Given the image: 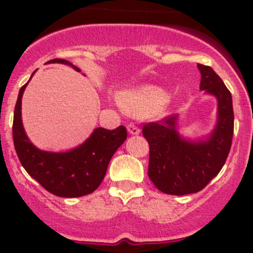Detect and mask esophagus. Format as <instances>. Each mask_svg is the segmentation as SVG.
I'll return each mask as SVG.
<instances>
[{
    "label": "esophagus",
    "mask_w": 253,
    "mask_h": 253,
    "mask_svg": "<svg viewBox=\"0 0 253 253\" xmlns=\"http://www.w3.org/2000/svg\"><path fill=\"white\" fill-rule=\"evenodd\" d=\"M127 131H128L129 134H139L141 129H139L138 127L136 126V125L128 124V125H127Z\"/></svg>",
    "instance_id": "34e87169"
}]
</instances>
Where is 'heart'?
Instances as JSON below:
<instances>
[{
  "label": "heart",
  "mask_w": 253,
  "mask_h": 253,
  "mask_svg": "<svg viewBox=\"0 0 253 253\" xmlns=\"http://www.w3.org/2000/svg\"><path fill=\"white\" fill-rule=\"evenodd\" d=\"M168 95L162 88L153 85L126 90L117 96L120 106L128 114L147 115L162 112L167 108Z\"/></svg>",
  "instance_id": "b5f03b06"
}]
</instances>
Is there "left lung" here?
I'll list each match as a JSON object with an SVG mask.
<instances>
[{
  "instance_id": "1",
  "label": "left lung",
  "mask_w": 253,
  "mask_h": 253,
  "mask_svg": "<svg viewBox=\"0 0 253 253\" xmlns=\"http://www.w3.org/2000/svg\"><path fill=\"white\" fill-rule=\"evenodd\" d=\"M201 90L218 100V121L205 141H187L176 131L177 115L143 125L149 144L148 176L168 195L183 196L203 190L221 170L231 148L234 110L231 93L209 66L200 65Z\"/></svg>"
}]
</instances>
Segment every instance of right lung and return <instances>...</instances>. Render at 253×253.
<instances>
[{
	"label": "right lung",
	"instance_id": "add662e5",
	"mask_svg": "<svg viewBox=\"0 0 253 253\" xmlns=\"http://www.w3.org/2000/svg\"><path fill=\"white\" fill-rule=\"evenodd\" d=\"M55 62L70 65L78 72L81 71L62 58H53L47 63ZM28 83L18 94L12 128L14 148L23 168L45 190L58 197H82L94 192L104 180L112 155L126 141V127L119 126L112 131L99 127L83 144L68 152L38 149L28 139L22 124V96Z\"/></svg>",
	"mask_w": 253,
	"mask_h": 253
}]
</instances>
